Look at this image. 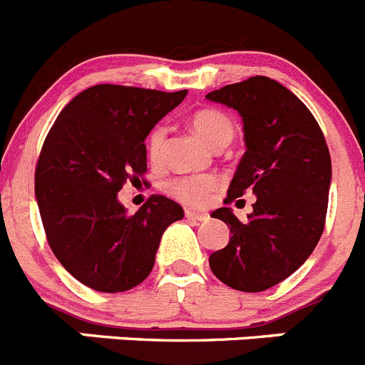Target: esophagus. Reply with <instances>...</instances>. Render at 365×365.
<instances>
[{"instance_id": "obj_1", "label": "esophagus", "mask_w": 365, "mask_h": 365, "mask_svg": "<svg viewBox=\"0 0 365 365\" xmlns=\"http://www.w3.org/2000/svg\"><path fill=\"white\" fill-rule=\"evenodd\" d=\"M186 217L190 220H195V222H205V220L210 219L208 213H199V212H192V210H186Z\"/></svg>"}]
</instances>
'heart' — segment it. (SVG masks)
Returning a JSON list of instances; mask_svg holds the SVG:
<instances>
[{
    "instance_id": "b5f03b06",
    "label": "heart",
    "mask_w": 365,
    "mask_h": 365,
    "mask_svg": "<svg viewBox=\"0 0 365 365\" xmlns=\"http://www.w3.org/2000/svg\"><path fill=\"white\" fill-rule=\"evenodd\" d=\"M192 126L212 148L219 145H230L235 135V126L232 119L220 110L205 108L199 110L192 115ZM166 128L155 126L148 135V155L152 160H157L163 153L165 146ZM219 180L213 175H186L177 177L166 185V190L175 197L177 200L188 206H202L215 192Z\"/></svg>"
}]
</instances>
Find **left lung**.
I'll list each match as a JSON object with an SVG mask.
<instances>
[{
    "mask_svg": "<svg viewBox=\"0 0 365 365\" xmlns=\"http://www.w3.org/2000/svg\"><path fill=\"white\" fill-rule=\"evenodd\" d=\"M206 99L242 117L246 152L224 202L244 192L257 197L246 222L232 208L212 213L228 224L232 237L210 255V267L233 289L264 292L297 272L319 244L331 185L329 150L313 113L273 79L255 76Z\"/></svg>",
    "mask_w": 365,
    "mask_h": 365,
    "instance_id": "obj_1",
    "label": "left lung"
}]
</instances>
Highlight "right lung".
<instances>
[{"label":"right lung","instance_id":"add662e5","mask_svg":"<svg viewBox=\"0 0 365 365\" xmlns=\"http://www.w3.org/2000/svg\"><path fill=\"white\" fill-rule=\"evenodd\" d=\"M186 93L90 86L61 110L46 135L36 166L43 228L63 267L96 292L141 284L165 230L185 217L163 195L128 215L117 193L146 172V137Z\"/></svg>","mask_w":365,"mask_h":365}]
</instances>
